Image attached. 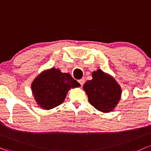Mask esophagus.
Returning <instances> with one entry per match:
<instances>
[{
    "instance_id": "esophagus-1",
    "label": "esophagus",
    "mask_w": 151,
    "mask_h": 151,
    "mask_svg": "<svg viewBox=\"0 0 151 151\" xmlns=\"http://www.w3.org/2000/svg\"><path fill=\"white\" fill-rule=\"evenodd\" d=\"M85 78H82V79H80V80H78V82H80V84L81 85H84V83H85Z\"/></svg>"
}]
</instances>
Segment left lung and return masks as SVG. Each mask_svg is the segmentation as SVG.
Instances as JSON below:
<instances>
[{"instance_id": "obj_1", "label": "left lung", "mask_w": 151, "mask_h": 151, "mask_svg": "<svg viewBox=\"0 0 151 151\" xmlns=\"http://www.w3.org/2000/svg\"><path fill=\"white\" fill-rule=\"evenodd\" d=\"M92 76L93 80L85 82L83 86L89 102L100 111H111L121 98V88L113 77L101 69L93 71Z\"/></svg>"}]
</instances>
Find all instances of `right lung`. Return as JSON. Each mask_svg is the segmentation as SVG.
<instances>
[{
    "label": "right lung",
    "instance_id": "right-lung-1",
    "mask_svg": "<svg viewBox=\"0 0 151 151\" xmlns=\"http://www.w3.org/2000/svg\"><path fill=\"white\" fill-rule=\"evenodd\" d=\"M80 85L69 74L52 68L41 73L33 81L32 90L40 108L51 109L62 104L69 89Z\"/></svg>",
    "mask_w": 151,
    "mask_h": 151
}]
</instances>
